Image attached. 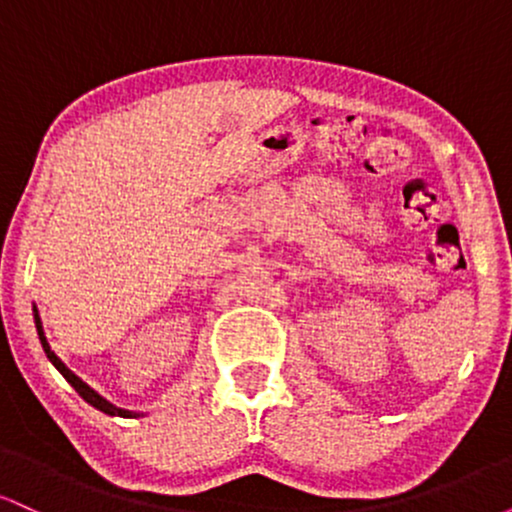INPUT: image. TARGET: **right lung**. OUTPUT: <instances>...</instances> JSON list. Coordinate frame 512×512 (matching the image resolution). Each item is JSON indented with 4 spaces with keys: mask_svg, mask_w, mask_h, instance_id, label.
I'll list each match as a JSON object with an SVG mask.
<instances>
[{
    "mask_svg": "<svg viewBox=\"0 0 512 512\" xmlns=\"http://www.w3.org/2000/svg\"><path fill=\"white\" fill-rule=\"evenodd\" d=\"M33 315H35V330H38L40 344H43L45 354H48V358H50V361H52V366H55L57 370H60V373L64 375V378H67V383L72 385L74 390L79 392V395L84 397L88 404H91V407H96L98 411H103V414H110V416H122V419H134V416H139L137 411H127V409H120V407H115V404H110L108 399H103L101 395H98L96 390H93V387H88V385L84 383V380H81V378H76V375L72 373V370H69L67 366H64V363L60 361V358L55 356V351L50 349L48 339H45V332H43V322H40L38 308H33Z\"/></svg>",
    "mask_w": 512,
    "mask_h": 512,
    "instance_id": "1",
    "label": "right lung"
}]
</instances>
